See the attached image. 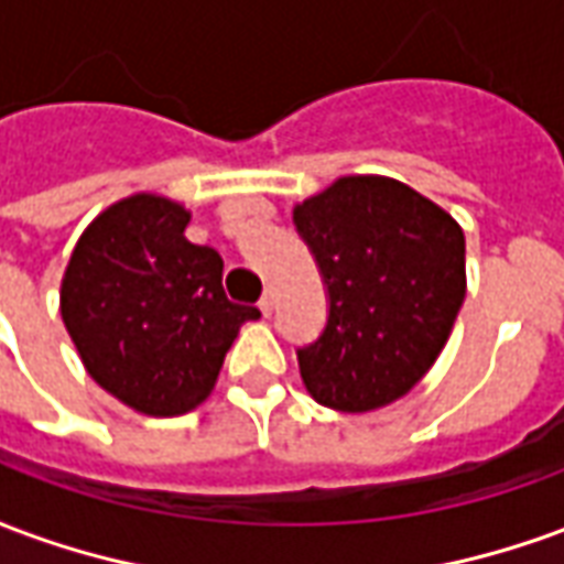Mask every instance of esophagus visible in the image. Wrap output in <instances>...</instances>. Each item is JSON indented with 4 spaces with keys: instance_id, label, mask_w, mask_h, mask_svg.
<instances>
[{
    "instance_id": "34e87169",
    "label": "esophagus",
    "mask_w": 564,
    "mask_h": 564,
    "mask_svg": "<svg viewBox=\"0 0 564 564\" xmlns=\"http://www.w3.org/2000/svg\"><path fill=\"white\" fill-rule=\"evenodd\" d=\"M259 311H262V317H271V311H274V293L271 290H265L262 299H259Z\"/></svg>"
}]
</instances>
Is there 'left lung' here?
I'll use <instances>...</instances> for the list:
<instances>
[{
	"label": "left lung",
	"instance_id": "left-lung-1",
	"mask_svg": "<svg viewBox=\"0 0 564 564\" xmlns=\"http://www.w3.org/2000/svg\"><path fill=\"white\" fill-rule=\"evenodd\" d=\"M326 286V326L299 347L307 392L366 414L402 399L444 350L465 299V235L392 177H341L293 210Z\"/></svg>",
	"mask_w": 564,
	"mask_h": 564
}]
</instances>
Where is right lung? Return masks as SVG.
<instances>
[{"label":"right lung","instance_id":"add662e5","mask_svg":"<svg viewBox=\"0 0 564 564\" xmlns=\"http://www.w3.org/2000/svg\"><path fill=\"white\" fill-rule=\"evenodd\" d=\"M189 210L129 196L102 210L68 259L59 311L90 378L148 416L208 399L253 305L223 293V259L186 241Z\"/></svg>","mask_w":564,"mask_h":564}]
</instances>
